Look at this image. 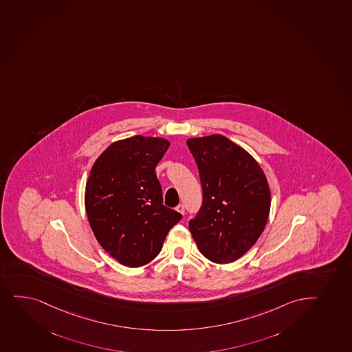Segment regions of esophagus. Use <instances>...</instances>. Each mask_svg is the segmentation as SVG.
<instances>
[{
	"instance_id": "34e87169",
	"label": "esophagus",
	"mask_w": 352,
	"mask_h": 352,
	"mask_svg": "<svg viewBox=\"0 0 352 352\" xmlns=\"http://www.w3.org/2000/svg\"><path fill=\"white\" fill-rule=\"evenodd\" d=\"M177 210H178L179 213L182 214V215H184V214H185V206L179 205L178 207H177Z\"/></svg>"
}]
</instances>
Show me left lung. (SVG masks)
<instances>
[{"instance_id":"left-lung-1","label":"left lung","mask_w":352,"mask_h":352,"mask_svg":"<svg viewBox=\"0 0 352 352\" xmlns=\"http://www.w3.org/2000/svg\"><path fill=\"white\" fill-rule=\"evenodd\" d=\"M198 165L202 205L188 223L204 256L225 265L252 248L265 230L270 190L256 160L221 135L190 138Z\"/></svg>"}]
</instances>
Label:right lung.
I'll return each mask as SVG.
<instances>
[{"label":"right lung","mask_w":352,"mask_h":352,"mask_svg":"<svg viewBox=\"0 0 352 352\" xmlns=\"http://www.w3.org/2000/svg\"><path fill=\"white\" fill-rule=\"evenodd\" d=\"M168 147V140L155 137L118 140L99 155L87 179L84 200L92 232L107 253L131 268L153 260L182 220L162 205L155 174Z\"/></svg>","instance_id":"add662e5"}]
</instances>
